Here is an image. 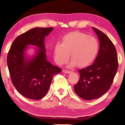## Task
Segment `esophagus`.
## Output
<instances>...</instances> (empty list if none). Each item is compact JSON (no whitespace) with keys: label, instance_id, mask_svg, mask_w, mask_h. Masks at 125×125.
I'll use <instances>...</instances> for the list:
<instances>
[{"label":"esophagus","instance_id":"obj_1","mask_svg":"<svg viewBox=\"0 0 125 125\" xmlns=\"http://www.w3.org/2000/svg\"><path fill=\"white\" fill-rule=\"evenodd\" d=\"M62 72L64 73H70L71 72V71H68V70H66V69H64L62 71Z\"/></svg>","mask_w":125,"mask_h":125}]
</instances>
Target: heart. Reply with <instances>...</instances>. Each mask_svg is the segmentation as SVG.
<instances>
[{
	"mask_svg": "<svg viewBox=\"0 0 125 125\" xmlns=\"http://www.w3.org/2000/svg\"><path fill=\"white\" fill-rule=\"evenodd\" d=\"M98 42L94 37L80 31L72 32L62 38V43L58 42L54 48V59L56 64L62 65L72 59L70 66L77 65L84 67L93 62L98 51Z\"/></svg>",
	"mask_w": 125,
	"mask_h": 125,
	"instance_id": "obj_1",
	"label": "heart"
}]
</instances>
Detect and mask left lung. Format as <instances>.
<instances>
[{
    "label": "left lung",
    "mask_w": 125,
    "mask_h": 125,
    "mask_svg": "<svg viewBox=\"0 0 125 125\" xmlns=\"http://www.w3.org/2000/svg\"><path fill=\"white\" fill-rule=\"evenodd\" d=\"M100 40V49L94 62L78 71V83L74 91L86 100L100 98L108 91L118 68L117 51L110 39L98 29L93 27Z\"/></svg>",
    "instance_id": "obj_1"
}]
</instances>
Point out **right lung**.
Instances as JSON below:
<instances>
[{
    "label": "right lung",
    "instance_id": "obj_1",
    "mask_svg": "<svg viewBox=\"0 0 125 125\" xmlns=\"http://www.w3.org/2000/svg\"><path fill=\"white\" fill-rule=\"evenodd\" d=\"M52 27H36L18 36L8 51L7 62L10 77L19 93L25 98L40 100L48 91L54 74L61 69L53 65L46 59L44 38L52 31ZM27 45L40 48L31 60L25 57Z\"/></svg>",
    "mask_w": 125,
    "mask_h": 125
}]
</instances>
